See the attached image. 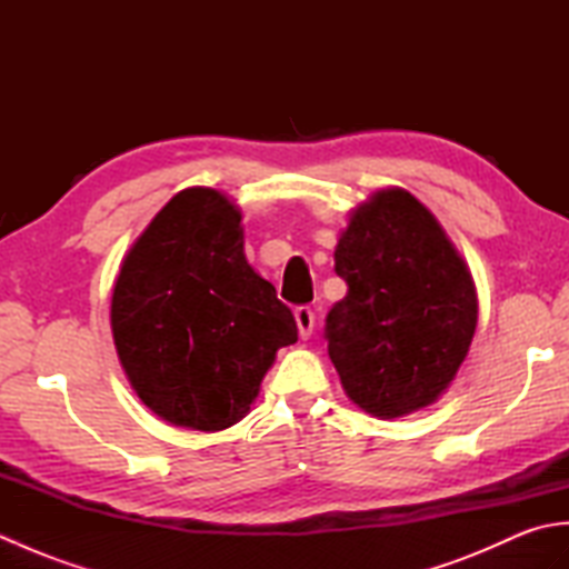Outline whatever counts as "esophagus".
<instances>
[{
  "mask_svg": "<svg viewBox=\"0 0 569 569\" xmlns=\"http://www.w3.org/2000/svg\"><path fill=\"white\" fill-rule=\"evenodd\" d=\"M296 322H298V332L303 340H308V337L312 335V328H316V312H312L310 308H296Z\"/></svg>",
  "mask_w": 569,
  "mask_h": 569,
  "instance_id": "obj_1",
  "label": "esophagus"
}]
</instances>
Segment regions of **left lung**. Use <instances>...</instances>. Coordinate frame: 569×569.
<instances>
[{"label":"left lung","instance_id":"1","mask_svg":"<svg viewBox=\"0 0 569 569\" xmlns=\"http://www.w3.org/2000/svg\"><path fill=\"white\" fill-rule=\"evenodd\" d=\"M347 296L328 316V355L349 401L393 420L450 389L477 330V288L442 224L403 188L349 212L335 247Z\"/></svg>","mask_w":569,"mask_h":569}]
</instances>
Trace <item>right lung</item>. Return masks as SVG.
Returning a JSON list of instances; mask_svg holds the SVG:
<instances>
[{
    "label": "right lung",
    "mask_w": 569,
    "mask_h": 569,
    "mask_svg": "<svg viewBox=\"0 0 569 569\" xmlns=\"http://www.w3.org/2000/svg\"><path fill=\"white\" fill-rule=\"evenodd\" d=\"M119 365L141 403L178 428H232L257 401L293 312L244 257L241 212L222 190L186 188L119 266L110 308Z\"/></svg>",
    "instance_id": "obj_1"
}]
</instances>
